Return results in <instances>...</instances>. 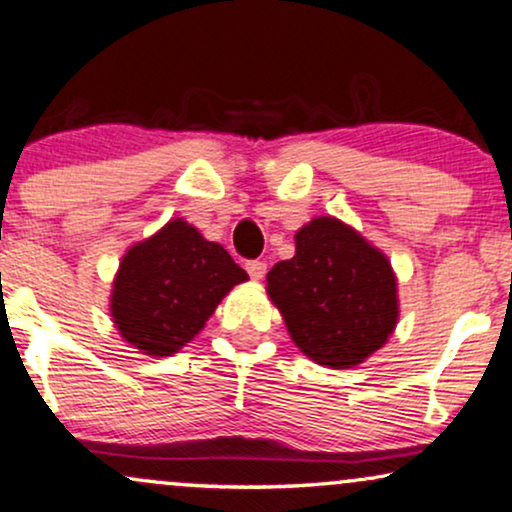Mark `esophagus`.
I'll return each instance as SVG.
<instances>
[{
    "label": "esophagus",
    "mask_w": 512,
    "mask_h": 512,
    "mask_svg": "<svg viewBox=\"0 0 512 512\" xmlns=\"http://www.w3.org/2000/svg\"><path fill=\"white\" fill-rule=\"evenodd\" d=\"M245 271H248L250 278H255V281H260V278H264V274H267V262H262V260H250V262H245Z\"/></svg>",
    "instance_id": "esophagus-1"
}]
</instances>
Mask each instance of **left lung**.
<instances>
[{"label": "left lung", "instance_id": "obj_1", "mask_svg": "<svg viewBox=\"0 0 512 512\" xmlns=\"http://www.w3.org/2000/svg\"><path fill=\"white\" fill-rule=\"evenodd\" d=\"M295 245V257L267 274V292L292 342L318 365L344 370L363 363L398 323L391 262L335 217L311 220Z\"/></svg>", "mask_w": 512, "mask_h": 512}]
</instances>
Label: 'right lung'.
I'll return each instance as SVG.
<instances>
[{
    "mask_svg": "<svg viewBox=\"0 0 512 512\" xmlns=\"http://www.w3.org/2000/svg\"><path fill=\"white\" fill-rule=\"evenodd\" d=\"M243 281L248 274L222 245L173 220L126 252L112 290L114 325L147 356H173Z\"/></svg>",
    "mask_w": 512,
    "mask_h": 512,
    "instance_id": "add662e5",
    "label": "right lung"
}]
</instances>
